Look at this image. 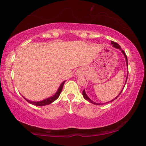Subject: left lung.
I'll return each instance as SVG.
<instances>
[{
  "instance_id": "left-lung-1",
  "label": "left lung",
  "mask_w": 146,
  "mask_h": 146,
  "mask_svg": "<svg viewBox=\"0 0 146 146\" xmlns=\"http://www.w3.org/2000/svg\"><path fill=\"white\" fill-rule=\"evenodd\" d=\"M111 44H112V45H113V47H115V48L119 49V50H121V51H122V52L124 54V55H125V59H126V61H127V67H128V63H127V55H126V54H125V52H124V51H123V50H122V48H121V47H120V46H119V45H118V44H117V43H116V42H113V41H111ZM127 75H128V74H127ZM127 80H126V82H125V84H126V82H127ZM122 91H121V92H120V93H119V94H121V92H122ZM82 95H83V97H84V98H85V99H86V100H87V101H90V102L92 103V104H95V105H101V104H97V103H95V102H93V101H92V100H91V99H90V98H89V97H88V96H87V94H86V93H85V90H83V91H82ZM119 95H118V96H117V97H116V98H115V99H117V98L118 97V96H119ZM115 99H113V100H115ZM109 102H110V101H109Z\"/></svg>"
}]
</instances>
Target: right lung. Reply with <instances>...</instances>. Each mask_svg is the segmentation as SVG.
Segmentation results:
<instances>
[{"label":"right lung","instance_id":"add662e5","mask_svg":"<svg viewBox=\"0 0 146 146\" xmlns=\"http://www.w3.org/2000/svg\"><path fill=\"white\" fill-rule=\"evenodd\" d=\"M65 82H63L61 84V85L59 86V89H58L57 92H56V93L53 96H52V97H50L48 98V99H46L45 100L43 101H29L28 99H25L26 101H28L29 103H30L31 104H33V105H35V106H46V105H49V104H50L51 103H52L55 100H56V99L59 98V95H60V94L61 92V90H62V88H63V86H64V84Z\"/></svg>","mask_w":146,"mask_h":146}]
</instances>
